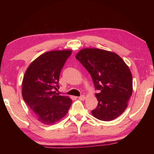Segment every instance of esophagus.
<instances>
[{
  "label": "esophagus",
  "instance_id": "obj_1",
  "mask_svg": "<svg viewBox=\"0 0 154 154\" xmlns=\"http://www.w3.org/2000/svg\"><path fill=\"white\" fill-rule=\"evenodd\" d=\"M79 100H84L85 99V96H84V95H82V96H79Z\"/></svg>",
  "mask_w": 154,
  "mask_h": 154
}]
</instances>
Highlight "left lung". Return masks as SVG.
I'll return each mask as SVG.
<instances>
[{"label": "left lung", "mask_w": 154, "mask_h": 154, "mask_svg": "<svg viewBox=\"0 0 154 154\" xmlns=\"http://www.w3.org/2000/svg\"><path fill=\"white\" fill-rule=\"evenodd\" d=\"M76 59L90 74L98 91L93 116L108 122L123 113L132 93V73L123 60L113 52L96 48L82 49Z\"/></svg>", "instance_id": "left-lung-1"}]
</instances>
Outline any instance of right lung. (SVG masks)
<instances>
[{"label":"right lung","instance_id":"1","mask_svg":"<svg viewBox=\"0 0 154 154\" xmlns=\"http://www.w3.org/2000/svg\"><path fill=\"white\" fill-rule=\"evenodd\" d=\"M71 50L50 51L35 59L26 71L22 82V97L42 124H54L64 118L71 99L60 96L59 77Z\"/></svg>","mask_w":154,"mask_h":154}]
</instances>
